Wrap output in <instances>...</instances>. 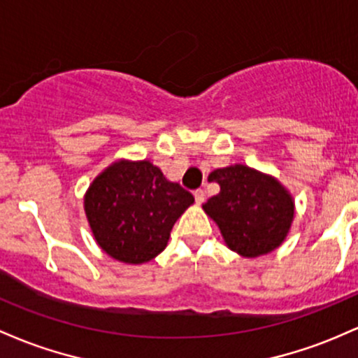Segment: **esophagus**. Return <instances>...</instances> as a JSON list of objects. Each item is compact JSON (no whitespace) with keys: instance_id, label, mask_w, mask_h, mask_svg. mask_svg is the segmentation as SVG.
<instances>
[{"instance_id":"obj_1","label":"esophagus","mask_w":358,"mask_h":358,"mask_svg":"<svg viewBox=\"0 0 358 358\" xmlns=\"http://www.w3.org/2000/svg\"><path fill=\"white\" fill-rule=\"evenodd\" d=\"M204 198H206V194H204L203 189H196V191H194L196 204H203V203H204Z\"/></svg>"}]
</instances>
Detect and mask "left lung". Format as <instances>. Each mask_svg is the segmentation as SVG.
Masks as SVG:
<instances>
[{
    "instance_id": "left-lung-1",
    "label": "left lung",
    "mask_w": 358,
    "mask_h": 358,
    "mask_svg": "<svg viewBox=\"0 0 358 358\" xmlns=\"http://www.w3.org/2000/svg\"><path fill=\"white\" fill-rule=\"evenodd\" d=\"M208 179L220 184V192L203 208L233 252L259 257L282 243L294 218V203L275 179L247 166L216 169Z\"/></svg>"
}]
</instances>
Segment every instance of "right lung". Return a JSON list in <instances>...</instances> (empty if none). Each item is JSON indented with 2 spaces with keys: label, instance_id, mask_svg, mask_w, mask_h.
I'll return each instance as SVG.
<instances>
[{
  "label": "right lung",
  "instance_id": "1",
  "mask_svg": "<svg viewBox=\"0 0 358 358\" xmlns=\"http://www.w3.org/2000/svg\"><path fill=\"white\" fill-rule=\"evenodd\" d=\"M194 196L150 164L115 162L94 179L84 198L99 247L120 262L143 264L166 248L176 220Z\"/></svg>",
  "mask_w": 358,
  "mask_h": 358
}]
</instances>
